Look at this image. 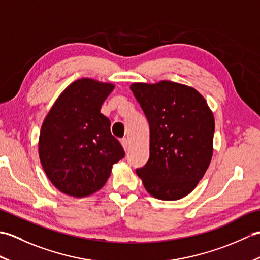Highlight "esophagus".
<instances>
[{"label": "esophagus", "instance_id": "obj_1", "mask_svg": "<svg viewBox=\"0 0 260 260\" xmlns=\"http://www.w3.org/2000/svg\"><path fill=\"white\" fill-rule=\"evenodd\" d=\"M120 143H121V145H123L124 150L127 151V148H128V141H127L126 139H121V140H120Z\"/></svg>", "mask_w": 260, "mask_h": 260}]
</instances>
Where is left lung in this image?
I'll return each instance as SVG.
<instances>
[{
    "label": "left lung",
    "instance_id": "left-lung-1",
    "mask_svg": "<svg viewBox=\"0 0 260 260\" xmlns=\"http://www.w3.org/2000/svg\"><path fill=\"white\" fill-rule=\"evenodd\" d=\"M150 124V158L136 170L154 198L174 201L198 185L211 162L214 117L194 88L162 80L131 85Z\"/></svg>",
    "mask_w": 260,
    "mask_h": 260
}]
</instances>
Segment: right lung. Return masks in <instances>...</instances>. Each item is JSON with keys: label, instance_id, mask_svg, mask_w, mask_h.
Returning <instances> with one entry per match:
<instances>
[{"label": "right lung", "instance_id": "1", "mask_svg": "<svg viewBox=\"0 0 260 260\" xmlns=\"http://www.w3.org/2000/svg\"><path fill=\"white\" fill-rule=\"evenodd\" d=\"M115 86L89 78L74 81L53 104L41 126L39 156L51 183L64 194L90 196L106 183L124 148L101 113Z\"/></svg>", "mask_w": 260, "mask_h": 260}]
</instances>
